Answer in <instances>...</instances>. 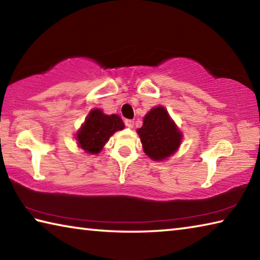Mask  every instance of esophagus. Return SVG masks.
<instances>
[{
  "label": "esophagus",
  "mask_w": 260,
  "mask_h": 260,
  "mask_svg": "<svg viewBox=\"0 0 260 260\" xmlns=\"http://www.w3.org/2000/svg\"><path fill=\"white\" fill-rule=\"evenodd\" d=\"M125 125L128 127V128H133L134 127V120H132V119H126L125 120Z\"/></svg>",
  "instance_id": "obj_1"
}]
</instances>
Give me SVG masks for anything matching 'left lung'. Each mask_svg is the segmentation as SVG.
<instances>
[{
    "label": "left lung",
    "mask_w": 260,
    "mask_h": 260,
    "mask_svg": "<svg viewBox=\"0 0 260 260\" xmlns=\"http://www.w3.org/2000/svg\"><path fill=\"white\" fill-rule=\"evenodd\" d=\"M143 151L152 160H164L178 150L182 134L164 107L151 109L138 129Z\"/></svg>",
    "instance_id": "1"
}]
</instances>
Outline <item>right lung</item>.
I'll use <instances>...</instances> for the list:
<instances>
[{"mask_svg":"<svg viewBox=\"0 0 260 260\" xmlns=\"http://www.w3.org/2000/svg\"><path fill=\"white\" fill-rule=\"evenodd\" d=\"M125 128L121 118L117 114L103 113L102 110L94 109L88 114L81 128L77 133L78 146L87 153H99L114 132Z\"/></svg>","mask_w":260,"mask_h":260,"instance_id":"obj_1","label":"right lung"}]
</instances>
